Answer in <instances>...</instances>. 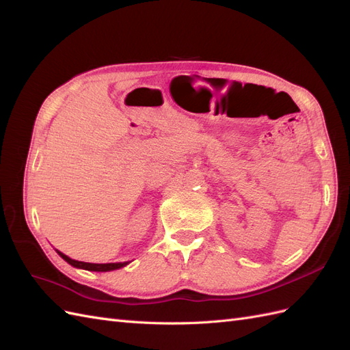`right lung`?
<instances>
[{
    "label": "right lung",
    "mask_w": 350,
    "mask_h": 350,
    "mask_svg": "<svg viewBox=\"0 0 350 350\" xmlns=\"http://www.w3.org/2000/svg\"><path fill=\"white\" fill-rule=\"evenodd\" d=\"M57 252L59 254V257L64 258L68 264H71L72 267H77V269H84V270H89V271H111V270H116V269H121L124 266H126L130 261H125V262H107V264H93V262H83V261H77V260H72L70 257H67L66 254H62L57 250Z\"/></svg>",
    "instance_id": "1"
}]
</instances>
